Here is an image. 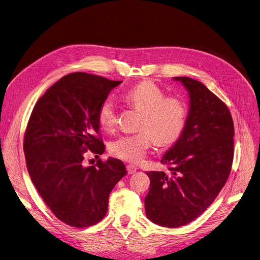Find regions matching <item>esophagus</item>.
Listing matches in <instances>:
<instances>
[{
  "label": "esophagus",
  "mask_w": 260,
  "mask_h": 260,
  "mask_svg": "<svg viewBox=\"0 0 260 260\" xmlns=\"http://www.w3.org/2000/svg\"><path fill=\"white\" fill-rule=\"evenodd\" d=\"M126 170L128 172V174H134L137 171V167L133 166V165H127L126 166Z\"/></svg>",
  "instance_id": "34e87169"
}]
</instances>
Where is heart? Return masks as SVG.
I'll use <instances>...</instances> for the list:
<instances>
[{
  "mask_svg": "<svg viewBox=\"0 0 260 260\" xmlns=\"http://www.w3.org/2000/svg\"><path fill=\"white\" fill-rule=\"evenodd\" d=\"M124 101L141 112L138 122L139 133L122 135L110 144L111 152L131 162L142 160L153 142L167 146L179 138L187 117V106L176 96H166L155 83L142 82L123 95ZM99 122L106 131H113L117 124V111L112 99H106L100 106Z\"/></svg>",
  "mask_w": 260,
  "mask_h": 260,
  "instance_id": "heart-1",
  "label": "heart"
}]
</instances>
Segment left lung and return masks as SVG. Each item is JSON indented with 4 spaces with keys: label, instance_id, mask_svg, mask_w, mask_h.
I'll list each match as a JSON object with an SVG mask.
<instances>
[{
    "label": "left lung",
    "instance_id": "8db88e82",
    "mask_svg": "<svg viewBox=\"0 0 260 260\" xmlns=\"http://www.w3.org/2000/svg\"><path fill=\"white\" fill-rule=\"evenodd\" d=\"M190 96L184 128L160 162L167 171H150L146 217L176 228L198 218L215 201L230 174L234 125L228 107L199 81L175 77Z\"/></svg>",
    "mask_w": 260,
    "mask_h": 260
}]
</instances>
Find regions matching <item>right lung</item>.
<instances>
[{
  "label": "right lung",
  "instance_id": "right-lung-1",
  "mask_svg": "<svg viewBox=\"0 0 260 260\" xmlns=\"http://www.w3.org/2000/svg\"><path fill=\"white\" fill-rule=\"evenodd\" d=\"M121 81L73 73L50 87L33 108L23 138L29 175L40 197L63 223L95 225L107 214L109 195L126 174L110 157L85 166V153L103 154L98 113Z\"/></svg>",
  "mask_w": 260,
  "mask_h": 260
}]
</instances>
